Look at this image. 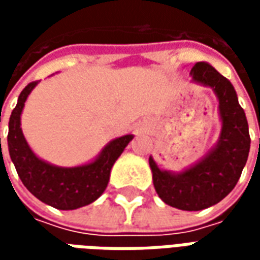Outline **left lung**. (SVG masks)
<instances>
[{
	"mask_svg": "<svg viewBox=\"0 0 260 260\" xmlns=\"http://www.w3.org/2000/svg\"><path fill=\"white\" fill-rule=\"evenodd\" d=\"M189 75L193 83L210 87L217 97L221 122L217 142L201 160L178 173L161 170L152 156L149 166L154 189L164 203L196 212L223 201L234 189L248 160L251 138L231 82L209 62H196Z\"/></svg>",
	"mask_w": 260,
	"mask_h": 260,
	"instance_id": "8db88e82",
	"label": "left lung"
}]
</instances>
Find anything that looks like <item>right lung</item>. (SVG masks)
Returning a JSON list of instances; mask_svg holds the SVG:
<instances>
[{
  "instance_id": "obj_1",
  "label": "right lung",
  "mask_w": 260,
  "mask_h": 260,
  "mask_svg": "<svg viewBox=\"0 0 260 260\" xmlns=\"http://www.w3.org/2000/svg\"><path fill=\"white\" fill-rule=\"evenodd\" d=\"M37 83L31 82L22 90L11 114L8 125L11 160L27 191L43 203L59 210H75L90 205L106 191L114 163L134 139V135L128 134L110 141L89 163L75 167H59L48 163L31 150L20 128L25 103Z\"/></svg>"
}]
</instances>
